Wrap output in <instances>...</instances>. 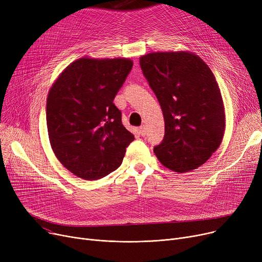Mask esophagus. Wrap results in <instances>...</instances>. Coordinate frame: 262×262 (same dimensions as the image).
Wrapping results in <instances>:
<instances>
[{
  "instance_id": "esophagus-1",
  "label": "esophagus",
  "mask_w": 262,
  "mask_h": 262,
  "mask_svg": "<svg viewBox=\"0 0 262 262\" xmlns=\"http://www.w3.org/2000/svg\"><path fill=\"white\" fill-rule=\"evenodd\" d=\"M139 134H140L142 137H144V136L146 135V128H145L144 125H142V126L139 127Z\"/></svg>"
}]
</instances>
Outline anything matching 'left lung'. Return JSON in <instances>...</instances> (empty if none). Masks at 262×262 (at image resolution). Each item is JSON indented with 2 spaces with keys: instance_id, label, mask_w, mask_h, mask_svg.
Returning a JSON list of instances; mask_svg holds the SVG:
<instances>
[{
  "instance_id": "8db88e82",
  "label": "left lung",
  "mask_w": 262,
  "mask_h": 262,
  "mask_svg": "<svg viewBox=\"0 0 262 262\" xmlns=\"http://www.w3.org/2000/svg\"><path fill=\"white\" fill-rule=\"evenodd\" d=\"M140 67L164 118L163 140L154 147L159 161L175 172L202 166L223 139L225 113L209 67L188 52L149 53Z\"/></svg>"
}]
</instances>
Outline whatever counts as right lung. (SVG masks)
Instances as JSON below:
<instances>
[{
  "label": "right lung",
  "mask_w": 262,
  "mask_h": 262,
  "mask_svg": "<svg viewBox=\"0 0 262 262\" xmlns=\"http://www.w3.org/2000/svg\"><path fill=\"white\" fill-rule=\"evenodd\" d=\"M133 68L125 58H80L52 86L47 125L55 155L74 175L95 181L116 171L134 135L114 104Z\"/></svg>",
  "instance_id": "obj_1"
}]
</instances>
